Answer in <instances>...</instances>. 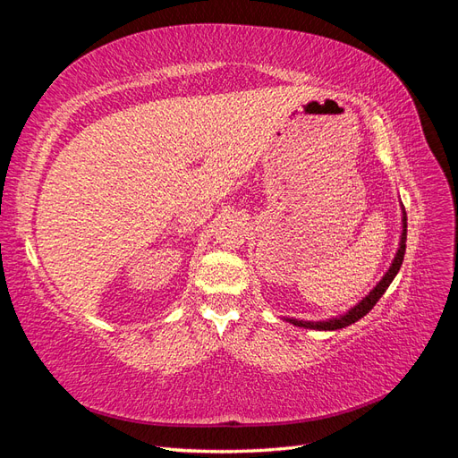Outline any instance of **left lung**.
I'll list each match as a JSON object with an SVG mask.
<instances>
[{
  "label": "left lung",
  "instance_id": "8db88e82",
  "mask_svg": "<svg viewBox=\"0 0 458 458\" xmlns=\"http://www.w3.org/2000/svg\"><path fill=\"white\" fill-rule=\"evenodd\" d=\"M401 210H403V217H401V227H403V231H401V239H399V248H397V252H395V258H394V261H392L390 269L386 271V275L377 283V286H374L361 301L355 303V306H353L352 310L345 311L344 315L330 317V318H327V321H300V318H294V317H286V321H288L290 325L300 327V328H311V330H340V328H344V327L353 325L355 321H359V318L365 317L374 306H377V301L382 298V294L386 293L387 286L392 284V281L395 279V275L399 273L401 263H403L405 242H407V214H405V208H401Z\"/></svg>",
  "mask_w": 458,
  "mask_h": 458
}]
</instances>
